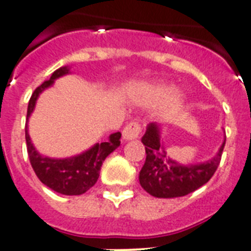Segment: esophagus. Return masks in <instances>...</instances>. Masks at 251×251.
<instances>
[{
    "label": "esophagus",
    "mask_w": 251,
    "mask_h": 251,
    "mask_svg": "<svg viewBox=\"0 0 251 251\" xmlns=\"http://www.w3.org/2000/svg\"><path fill=\"white\" fill-rule=\"evenodd\" d=\"M141 134V126L138 125L137 122H131L129 125H126V127L122 130V138L124 141H133L137 139Z\"/></svg>",
    "instance_id": "esophagus-1"
}]
</instances>
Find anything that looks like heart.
<instances>
[{"label":"heart","instance_id":"1","mask_svg":"<svg viewBox=\"0 0 251 251\" xmlns=\"http://www.w3.org/2000/svg\"><path fill=\"white\" fill-rule=\"evenodd\" d=\"M135 98L143 105L163 104L167 114H177L185 105V95L177 90H172L164 83H145L137 88Z\"/></svg>","mask_w":251,"mask_h":251}]
</instances>
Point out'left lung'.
<instances>
[{
    "label": "left lung",
    "instance_id": "8db88e82",
    "mask_svg": "<svg viewBox=\"0 0 251 251\" xmlns=\"http://www.w3.org/2000/svg\"><path fill=\"white\" fill-rule=\"evenodd\" d=\"M161 131V125L151 122L142 137L147 156L139 172L141 186L156 198H178L208 182L219 167L226 139L214 157L203 163L185 165L167 155L164 145L160 142Z\"/></svg>",
    "mask_w": 251,
    "mask_h": 251
}]
</instances>
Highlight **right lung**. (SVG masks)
<instances>
[{"instance_id":"right-lung-1","label":"right lung","mask_w":251,"mask_h":251,"mask_svg":"<svg viewBox=\"0 0 251 251\" xmlns=\"http://www.w3.org/2000/svg\"><path fill=\"white\" fill-rule=\"evenodd\" d=\"M68 74H72L70 66H62L53 73L49 80L37 87L29 99L27 122L35 110L39 96L47 88L52 87L54 84V80ZM120 138H121L120 131L110 134L108 141L102 143H95L92 147L83 152L70 157L57 159V157L44 156L37 151L28 134V124H25L27 151H28V157L33 171L45 186L64 195H80L94 186L98 181L100 168L106 156L121 145Z\"/></svg>"}]
</instances>
